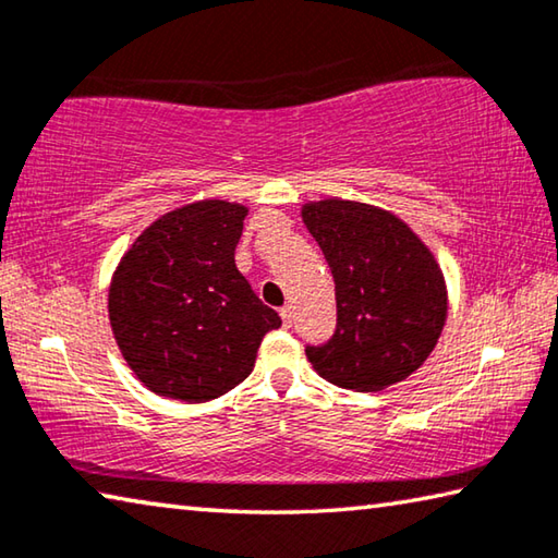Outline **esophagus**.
I'll list each match as a JSON object with an SVG mask.
<instances>
[{"mask_svg":"<svg viewBox=\"0 0 558 558\" xmlns=\"http://www.w3.org/2000/svg\"><path fill=\"white\" fill-rule=\"evenodd\" d=\"M280 319L286 327H292V319H295V310H292V305L280 307Z\"/></svg>","mask_w":558,"mask_h":558,"instance_id":"esophagus-1","label":"esophagus"}]
</instances>
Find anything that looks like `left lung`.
<instances>
[{
    "mask_svg": "<svg viewBox=\"0 0 558 558\" xmlns=\"http://www.w3.org/2000/svg\"><path fill=\"white\" fill-rule=\"evenodd\" d=\"M302 223L335 278L337 329L325 347H307L325 381L352 391H384L421 369L448 319L440 263L418 233L381 206L307 202Z\"/></svg>",
    "mask_w": 558,
    "mask_h": 558,
    "instance_id": "8db88e82",
    "label": "left lung"
}]
</instances>
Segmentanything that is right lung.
Returning <instances> with one entry per match:
<instances>
[{"instance_id":"right-lung-1","label":"right lung","mask_w":558,"mask_h":558,"mask_svg":"<svg viewBox=\"0 0 558 558\" xmlns=\"http://www.w3.org/2000/svg\"><path fill=\"white\" fill-rule=\"evenodd\" d=\"M248 206L199 199L159 216L122 253L108 317L122 359L149 391L206 403L253 372L280 327L235 268Z\"/></svg>"}]
</instances>
